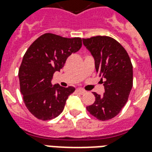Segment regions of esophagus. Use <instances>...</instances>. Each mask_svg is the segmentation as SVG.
<instances>
[{"label": "esophagus", "mask_w": 152, "mask_h": 152, "mask_svg": "<svg viewBox=\"0 0 152 152\" xmlns=\"http://www.w3.org/2000/svg\"><path fill=\"white\" fill-rule=\"evenodd\" d=\"M77 91H78L80 94H86V90H84V89H77Z\"/></svg>", "instance_id": "34e87169"}]
</instances>
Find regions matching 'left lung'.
Segmentation results:
<instances>
[{
  "label": "left lung",
  "instance_id": "obj_1",
  "mask_svg": "<svg viewBox=\"0 0 152 152\" xmlns=\"http://www.w3.org/2000/svg\"><path fill=\"white\" fill-rule=\"evenodd\" d=\"M82 40L94 58L96 72L105 89L102 95L94 92L95 102L87 110L100 121L110 120L126 104L133 87L130 58L124 47L112 37L97 36Z\"/></svg>",
  "mask_w": 152,
  "mask_h": 152
}]
</instances>
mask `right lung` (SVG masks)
Listing matches in <instances>:
<instances>
[{
    "instance_id": "add662e5",
    "label": "right lung",
    "mask_w": 152,
    "mask_h": 152,
    "mask_svg": "<svg viewBox=\"0 0 152 152\" xmlns=\"http://www.w3.org/2000/svg\"><path fill=\"white\" fill-rule=\"evenodd\" d=\"M81 38H65L45 33L28 48L18 70L20 91L28 111L48 121L63 111L68 96L75 88L53 86V73L60 72L66 58L82 45Z\"/></svg>"
}]
</instances>
